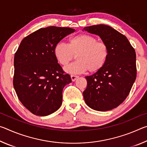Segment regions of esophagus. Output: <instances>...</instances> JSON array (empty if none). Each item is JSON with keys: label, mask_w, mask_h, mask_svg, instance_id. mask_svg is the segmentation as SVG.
Here are the masks:
<instances>
[{"label": "esophagus", "mask_w": 147, "mask_h": 147, "mask_svg": "<svg viewBox=\"0 0 147 147\" xmlns=\"http://www.w3.org/2000/svg\"><path fill=\"white\" fill-rule=\"evenodd\" d=\"M71 80H72V81H75L78 78V76H76V75H73V74H72V75H71Z\"/></svg>", "instance_id": "34e87169"}]
</instances>
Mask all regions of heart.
I'll list each match as a JSON object with an SVG mask.
<instances>
[{
    "mask_svg": "<svg viewBox=\"0 0 147 147\" xmlns=\"http://www.w3.org/2000/svg\"><path fill=\"white\" fill-rule=\"evenodd\" d=\"M56 58L61 65H67L77 55L78 61L65 67L70 73H81L86 71L96 73L105 65L109 56V48L106 42L97 40L94 36L80 34L72 37L69 45L58 43L54 49Z\"/></svg>",
    "mask_w": 147,
    "mask_h": 147,
    "instance_id": "1",
    "label": "heart"
}]
</instances>
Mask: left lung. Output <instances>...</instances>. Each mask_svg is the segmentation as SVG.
Here are the masks:
<instances>
[{
    "mask_svg": "<svg viewBox=\"0 0 147 147\" xmlns=\"http://www.w3.org/2000/svg\"><path fill=\"white\" fill-rule=\"evenodd\" d=\"M83 30L98 35L109 48V56L100 71L86 76L83 92L87 105L96 111L111 110L119 106L130 93L137 76L136 54L125 36L111 26L98 24Z\"/></svg>",
    "mask_w": 147,
    "mask_h": 147,
    "instance_id": "1",
    "label": "left lung"
}]
</instances>
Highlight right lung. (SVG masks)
<instances>
[{
	"mask_svg": "<svg viewBox=\"0 0 147 147\" xmlns=\"http://www.w3.org/2000/svg\"><path fill=\"white\" fill-rule=\"evenodd\" d=\"M74 31L67 27L41 28L25 37L15 54L14 89L34 115H50L61 105L63 89L71 78L58 63L54 49Z\"/></svg>",
	"mask_w": 147,
	"mask_h": 147,
	"instance_id": "1",
	"label": "right lung"
}]
</instances>
